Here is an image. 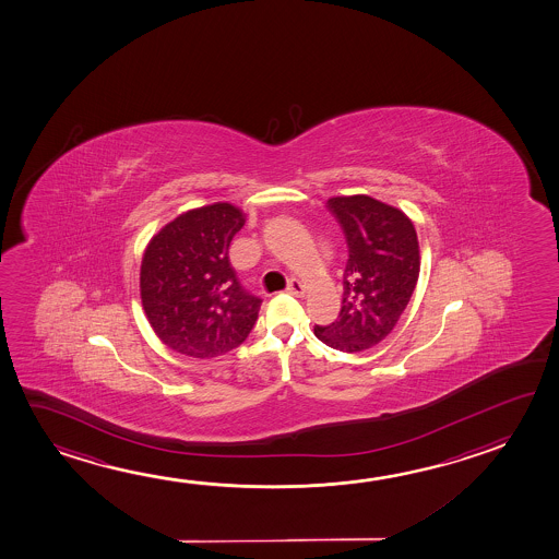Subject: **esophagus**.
I'll use <instances>...</instances> for the list:
<instances>
[{"label": "esophagus", "instance_id": "obj_1", "mask_svg": "<svg viewBox=\"0 0 559 559\" xmlns=\"http://www.w3.org/2000/svg\"><path fill=\"white\" fill-rule=\"evenodd\" d=\"M286 293L293 294V296H304L306 294V286H304L300 281H296L293 278L290 283H288V288H286Z\"/></svg>", "mask_w": 559, "mask_h": 559}]
</instances>
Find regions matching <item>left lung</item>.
I'll return each instance as SVG.
<instances>
[{
  "label": "left lung",
  "instance_id": "8db88e82",
  "mask_svg": "<svg viewBox=\"0 0 559 559\" xmlns=\"http://www.w3.org/2000/svg\"><path fill=\"white\" fill-rule=\"evenodd\" d=\"M347 238L343 306L337 320L316 325L328 347L360 353L388 337L412 298L421 269L412 218L368 194L328 199Z\"/></svg>",
  "mask_w": 559,
  "mask_h": 559
}]
</instances>
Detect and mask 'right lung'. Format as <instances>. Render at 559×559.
Listing matches in <instances>:
<instances>
[{
	"instance_id": "1",
	"label": "right lung",
	"mask_w": 559,
	"mask_h": 559,
	"mask_svg": "<svg viewBox=\"0 0 559 559\" xmlns=\"http://www.w3.org/2000/svg\"><path fill=\"white\" fill-rule=\"evenodd\" d=\"M243 224L241 209L214 202L179 214L147 241L140 298L165 347L185 357L212 358L248 338L261 300L241 288L228 257Z\"/></svg>"
}]
</instances>
